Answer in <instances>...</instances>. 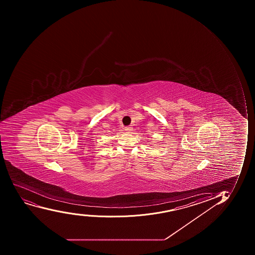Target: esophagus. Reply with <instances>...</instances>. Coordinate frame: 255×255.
<instances>
[{
  "instance_id": "1",
  "label": "esophagus",
  "mask_w": 255,
  "mask_h": 255,
  "mask_svg": "<svg viewBox=\"0 0 255 255\" xmlns=\"http://www.w3.org/2000/svg\"><path fill=\"white\" fill-rule=\"evenodd\" d=\"M131 127H130V126H126V131H131Z\"/></svg>"
}]
</instances>
